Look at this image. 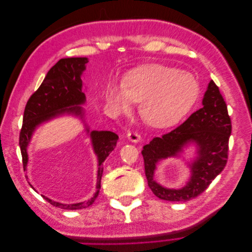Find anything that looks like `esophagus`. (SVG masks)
Instances as JSON below:
<instances>
[{
  "label": "esophagus",
  "mask_w": 252,
  "mask_h": 252,
  "mask_svg": "<svg viewBox=\"0 0 252 252\" xmlns=\"http://www.w3.org/2000/svg\"><path fill=\"white\" fill-rule=\"evenodd\" d=\"M127 138L132 143H138L141 140V135L139 132H136V131H129L127 133Z\"/></svg>",
  "instance_id": "esophagus-1"
}]
</instances>
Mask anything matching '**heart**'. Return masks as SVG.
<instances>
[{
	"label": "heart",
	"mask_w": 252,
	"mask_h": 252,
	"mask_svg": "<svg viewBox=\"0 0 252 252\" xmlns=\"http://www.w3.org/2000/svg\"><path fill=\"white\" fill-rule=\"evenodd\" d=\"M199 95L200 84L193 74L162 64L135 68L124 83H110L106 90V101L114 112H127L140 102L143 120L158 129L177 125Z\"/></svg>",
	"instance_id": "b5f03b06"
}]
</instances>
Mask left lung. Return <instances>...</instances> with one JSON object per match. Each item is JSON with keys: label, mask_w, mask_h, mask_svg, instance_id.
Returning a JSON list of instances; mask_svg holds the SVG:
<instances>
[{"label": "left lung", "mask_w": 252, "mask_h": 252, "mask_svg": "<svg viewBox=\"0 0 252 252\" xmlns=\"http://www.w3.org/2000/svg\"><path fill=\"white\" fill-rule=\"evenodd\" d=\"M231 121L227 105L212 80L203 97V107L193 112L172 131L155 138L142 150L148 186L158 199L186 202L205 191L225 168ZM195 143L197 157L189 164L192 175L182 189H166L154 180L156 164L161 159L178 156L188 143Z\"/></svg>", "instance_id": "left-lung-1"}]
</instances>
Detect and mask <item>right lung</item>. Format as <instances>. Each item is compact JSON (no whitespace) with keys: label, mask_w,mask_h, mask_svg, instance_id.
Returning <instances> with one entry per match:
<instances>
[{"label":"right lung","mask_w":252,"mask_h":252,"mask_svg":"<svg viewBox=\"0 0 252 252\" xmlns=\"http://www.w3.org/2000/svg\"><path fill=\"white\" fill-rule=\"evenodd\" d=\"M87 63V58L61 59L56 65L50 68L39 89L29 97L24 110L23 125L20 132V148L24 170H26L28 163L27 147L37 127L45 122L66 113L80 117L82 120L84 119V109L80 105L85 104L86 96L82 88L83 82L81 77L86 69ZM86 131L89 132L88 126H86ZM90 139L94 154L97 157L98 166L95 193L90 200L75 204H62L42 195L45 200L56 207L67 210L87 208L94 204L97 197L101 189L103 174L102 164L117 146L119 136L111 131L94 130L90 132Z\"/></svg>","instance_id":"1"}]
</instances>
